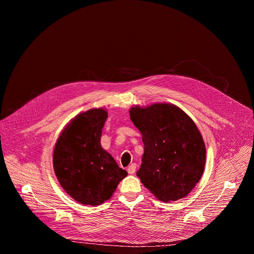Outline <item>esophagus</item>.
Instances as JSON below:
<instances>
[{"label": "esophagus", "instance_id": "obj_1", "mask_svg": "<svg viewBox=\"0 0 254 254\" xmlns=\"http://www.w3.org/2000/svg\"><path fill=\"white\" fill-rule=\"evenodd\" d=\"M135 169H136V165L135 164H131L130 166H128L127 167V173L128 174H130V175H132V174H134V172H135Z\"/></svg>", "mask_w": 254, "mask_h": 254}]
</instances>
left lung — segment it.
<instances>
[{"label": "left lung", "instance_id": "8db88e82", "mask_svg": "<svg viewBox=\"0 0 254 254\" xmlns=\"http://www.w3.org/2000/svg\"><path fill=\"white\" fill-rule=\"evenodd\" d=\"M129 117L144 146L136 172L140 182L163 202L186 197L200 181L206 161L205 143L195 123L169 103L131 107Z\"/></svg>", "mask_w": 254, "mask_h": 254}]
</instances>
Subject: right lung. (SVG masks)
I'll return each mask as SVG.
<instances>
[{
  "instance_id": "add662e5",
  "label": "right lung",
  "mask_w": 254,
  "mask_h": 254,
  "mask_svg": "<svg viewBox=\"0 0 254 254\" xmlns=\"http://www.w3.org/2000/svg\"><path fill=\"white\" fill-rule=\"evenodd\" d=\"M106 119L103 108L79 114L62 130L54 148L53 168L60 185L84 205H99L110 199L127 176L100 146Z\"/></svg>"
}]
</instances>
